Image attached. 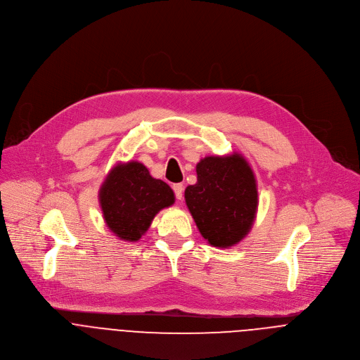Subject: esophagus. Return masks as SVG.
<instances>
[{
	"mask_svg": "<svg viewBox=\"0 0 360 360\" xmlns=\"http://www.w3.org/2000/svg\"><path fill=\"white\" fill-rule=\"evenodd\" d=\"M172 189H174V192H175L176 199L181 200L182 196H184V185H182V184H174V185H172Z\"/></svg>",
	"mask_w": 360,
	"mask_h": 360,
	"instance_id": "1",
	"label": "esophagus"
}]
</instances>
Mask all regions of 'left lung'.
<instances>
[{
	"label": "left lung",
	"instance_id": "8db88e82",
	"mask_svg": "<svg viewBox=\"0 0 360 360\" xmlns=\"http://www.w3.org/2000/svg\"><path fill=\"white\" fill-rule=\"evenodd\" d=\"M198 182L185 189L186 206L205 240L213 247L238 244L257 217L255 175L241 154L205 157L196 165Z\"/></svg>",
	"mask_w": 360,
	"mask_h": 360
}]
</instances>
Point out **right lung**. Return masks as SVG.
<instances>
[{
  "mask_svg": "<svg viewBox=\"0 0 360 360\" xmlns=\"http://www.w3.org/2000/svg\"><path fill=\"white\" fill-rule=\"evenodd\" d=\"M98 196L109 230L129 243L139 241L155 214L175 202L172 189L139 161L113 167Z\"/></svg>",
  "mask_w": 360,
  "mask_h": 360,
  "instance_id": "right-lung-1",
  "label": "right lung"
}]
</instances>
